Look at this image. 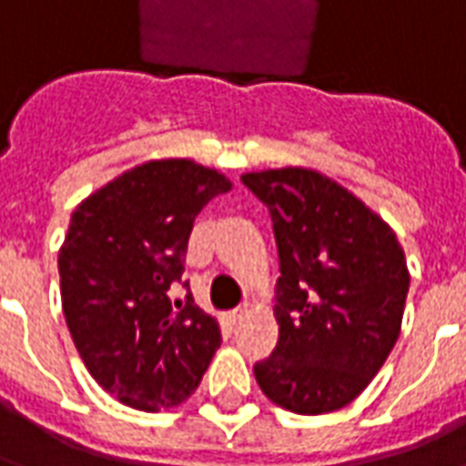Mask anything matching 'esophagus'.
Masks as SVG:
<instances>
[{
	"label": "esophagus",
	"mask_w": 466,
	"mask_h": 466,
	"mask_svg": "<svg viewBox=\"0 0 466 466\" xmlns=\"http://www.w3.org/2000/svg\"><path fill=\"white\" fill-rule=\"evenodd\" d=\"M247 314H249V307H247V304H242V307H237V309H232V312H229V319H232V322H242Z\"/></svg>",
	"instance_id": "esophagus-1"
}]
</instances>
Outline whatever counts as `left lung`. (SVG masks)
<instances>
[{"label": "left lung", "mask_w": 466, "mask_h": 466, "mask_svg": "<svg viewBox=\"0 0 466 466\" xmlns=\"http://www.w3.org/2000/svg\"><path fill=\"white\" fill-rule=\"evenodd\" d=\"M272 217L279 342L254 364L262 391L297 414L342 410L397 342L410 292L390 224L329 177L284 167L242 174Z\"/></svg>", "instance_id": "left-lung-1"}]
</instances>
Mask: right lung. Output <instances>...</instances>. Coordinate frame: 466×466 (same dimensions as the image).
I'll list each match as a JSON object with an SVG mask.
<instances>
[{"mask_svg": "<svg viewBox=\"0 0 466 466\" xmlns=\"http://www.w3.org/2000/svg\"><path fill=\"white\" fill-rule=\"evenodd\" d=\"M232 182L192 159L134 167L89 194L59 249L66 327L96 384L142 411L192 394L222 342L182 282L194 217ZM184 287H189L182 282Z\"/></svg>", "mask_w": 466, "mask_h": 466, "instance_id": "obj_1", "label": "right lung"}]
</instances>
